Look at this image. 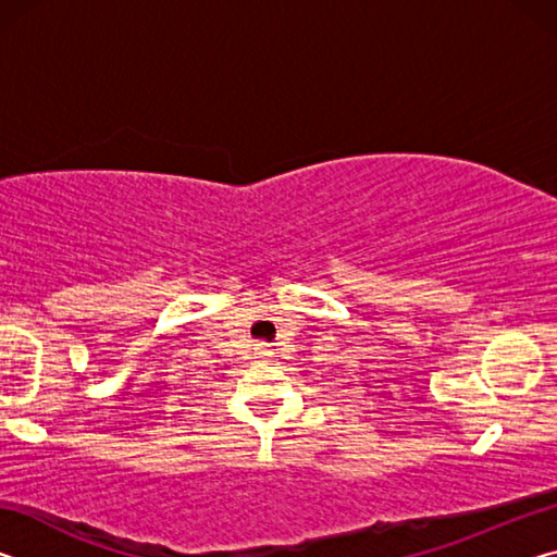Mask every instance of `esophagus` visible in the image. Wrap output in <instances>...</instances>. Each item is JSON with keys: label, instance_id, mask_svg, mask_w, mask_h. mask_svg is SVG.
<instances>
[{"label": "esophagus", "instance_id": "34e87169", "mask_svg": "<svg viewBox=\"0 0 557 557\" xmlns=\"http://www.w3.org/2000/svg\"><path fill=\"white\" fill-rule=\"evenodd\" d=\"M258 354H260V356H270L272 351H270V348H268V346H258Z\"/></svg>", "mask_w": 557, "mask_h": 557}]
</instances>
